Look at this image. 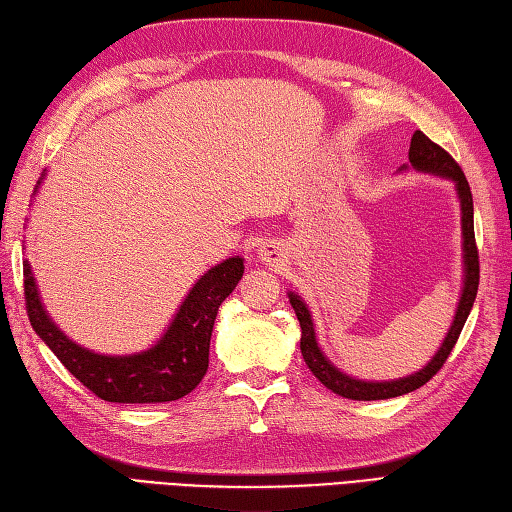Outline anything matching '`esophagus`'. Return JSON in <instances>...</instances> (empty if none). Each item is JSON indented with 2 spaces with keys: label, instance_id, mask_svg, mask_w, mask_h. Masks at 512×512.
<instances>
[{
  "label": "esophagus",
  "instance_id": "obj_1",
  "mask_svg": "<svg viewBox=\"0 0 512 512\" xmlns=\"http://www.w3.org/2000/svg\"><path fill=\"white\" fill-rule=\"evenodd\" d=\"M258 258L269 267H278L287 260V247L285 243L276 241V238H269V241L258 247Z\"/></svg>",
  "mask_w": 512,
  "mask_h": 512
}]
</instances>
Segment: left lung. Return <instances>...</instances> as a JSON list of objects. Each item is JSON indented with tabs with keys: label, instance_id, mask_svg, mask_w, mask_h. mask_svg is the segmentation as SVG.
Segmentation results:
<instances>
[{
	"label": "left lung",
	"instance_id": "left-lung-1",
	"mask_svg": "<svg viewBox=\"0 0 512 512\" xmlns=\"http://www.w3.org/2000/svg\"><path fill=\"white\" fill-rule=\"evenodd\" d=\"M409 161L417 172L444 176V179L453 181L455 190H457V198H460V207H462L464 287H462L460 302H457L453 325H451V329H448L442 347L437 349L433 360L417 373H411V375H406V378L391 380V382H364V380L351 378V375L342 373L340 369L333 367V364L325 358V353L320 351L318 340H316V331H314V320H311L307 305L302 302V298L298 294L289 291V302L296 311L298 322H300V331H302V336H300L302 358H305L311 373H314L327 389H331L333 393H338V395H342V398H349V400H389V398H398V395L411 393L415 389H420L422 384L429 382L433 375L442 369V364L446 362V358L451 356V351L455 347L457 338H460L464 322H466L468 314H471V307H473L475 296H477L479 254H477L475 227H473V194H471V187H468V181H466L462 168L457 165V161L453 159L451 154H448L444 148H440L437 143H433L420 130H415L413 139H411ZM402 170H406V165Z\"/></svg>",
	"mask_w": 512,
	"mask_h": 512
}]
</instances>
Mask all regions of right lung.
Segmentation results:
<instances>
[{"label": "right lung", "mask_w": 512, "mask_h": 512, "mask_svg": "<svg viewBox=\"0 0 512 512\" xmlns=\"http://www.w3.org/2000/svg\"><path fill=\"white\" fill-rule=\"evenodd\" d=\"M243 271L241 256L212 267L196 280L156 344L132 356H101L72 342L41 305L28 260L24 263L26 311L37 336L97 398L119 404L172 402L194 391L203 380L210 364V338L218 307L236 289Z\"/></svg>", "instance_id": "right-lung-1"}]
</instances>
